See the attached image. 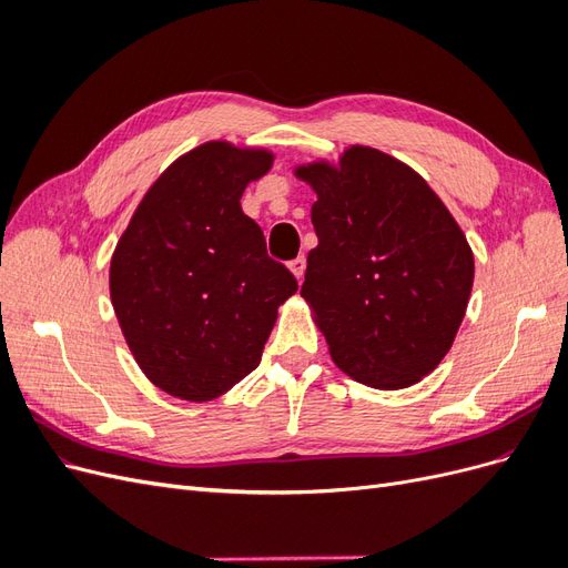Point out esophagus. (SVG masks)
I'll use <instances>...</instances> for the list:
<instances>
[{
  "mask_svg": "<svg viewBox=\"0 0 568 568\" xmlns=\"http://www.w3.org/2000/svg\"><path fill=\"white\" fill-rule=\"evenodd\" d=\"M288 270L294 272V274H296V280L301 282V280H303V274H305V255H298L296 261H291V263H288Z\"/></svg>",
  "mask_w": 568,
  "mask_h": 568,
  "instance_id": "esophagus-1",
  "label": "esophagus"
}]
</instances>
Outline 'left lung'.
<instances>
[{
    "label": "left lung",
    "mask_w": 568,
    "mask_h": 568,
    "mask_svg": "<svg viewBox=\"0 0 568 568\" xmlns=\"http://www.w3.org/2000/svg\"><path fill=\"white\" fill-rule=\"evenodd\" d=\"M296 175L315 189L317 248L301 296L332 359L355 382L395 390L422 382L450 351L467 313L474 253L415 170L369 146Z\"/></svg>",
    "instance_id": "8db88e82"
}]
</instances>
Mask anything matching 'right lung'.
Masks as SVG:
<instances>
[{
	"instance_id": "right-lung-1",
	"label": "right lung",
	"mask_w": 568,
	"mask_h": 568,
	"mask_svg": "<svg viewBox=\"0 0 568 568\" xmlns=\"http://www.w3.org/2000/svg\"><path fill=\"white\" fill-rule=\"evenodd\" d=\"M265 149L209 142L151 184L111 257V301L136 365L161 390L203 403L248 376L296 277L244 215Z\"/></svg>"
}]
</instances>
